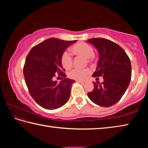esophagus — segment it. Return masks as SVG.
I'll return each mask as SVG.
<instances>
[{"label":"esophagus","instance_id":"obj_1","mask_svg":"<svg viewBox=\"0 0 148 148\" xmlns=\"http://www.w3.org/2000/svg\"><path fill=\"white\" fill-rule=\"evenodd\" d=\"M77 82H78V83H82V84H84L85 82L84 81H80V80H77Z\"/></svg>","mask_w":148,"mask_h":148}]
</instances>
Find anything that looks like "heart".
I'll return each mask as SVG.
<instances>
[{
    "label": "heart",
    "instance_id": "b5f03b06",
    "mask_svg": "<svg viewBox=\"0 0 148 148\" xmlns=\"http://www.w3.org/2000/svg\"><path fill=\"white\" fill-rule=\"evenodd\" d=\"M72 53L76 55L84 57L86 59H91L94 56V49L92 47L86 42H78L72 47ZM62 66L66 69H71L73 64V59L71 55L67 51H64L62 53L61 58ZM90 74V71L88 69L79 70L75 69L69 73V76L72 79L83 81L85 80Z\"/></svg>",
    "mask_w": 148,
    "mask_h": 148
}]
</instances>
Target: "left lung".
Returning a JSON list of instances; mask_svg holds the SVG:
<instances>
[{
    "label": "left lung",
    "instance_id": "8db88e82",
    "mask_svg": "<svg viewBox=\"0 0 148 148\" xmlns=\"http://www.w3.org/2000/svg\"><path fill=\"white\" fill-rule=\"evenodd\" d=\"M87 42L99 52V61L93 77H103L102 83L94 84L87 96L95 104L110 107L116 104L126 91L131 79V64L124 49L114 42L93 38ZM98 78V77H97Z\"/></svg>",
    "mask_w": 148,
    "mask_h": 148
}]
</instances>
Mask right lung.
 I'll return each instance as SVG.
<instances>
[{"label":"right lung","instance_id":"right-lung-1","mask_svg":"<svg viewBox=\"0 0 148 148\" xmlns=\"http://www.w3.org/2000/svg\"><path fill=\"white\" fill-rule=\"evenodd\" d=\"M76 42L50 38L32 47L27 57L23 68L26 85L31 97L45 109L59 108L69 101L75 80L64 78L58 83L54 77L56 74L66 77L61 56Z\"/></svg>","mask_w":148,"mask_h":148}]
</instances>
